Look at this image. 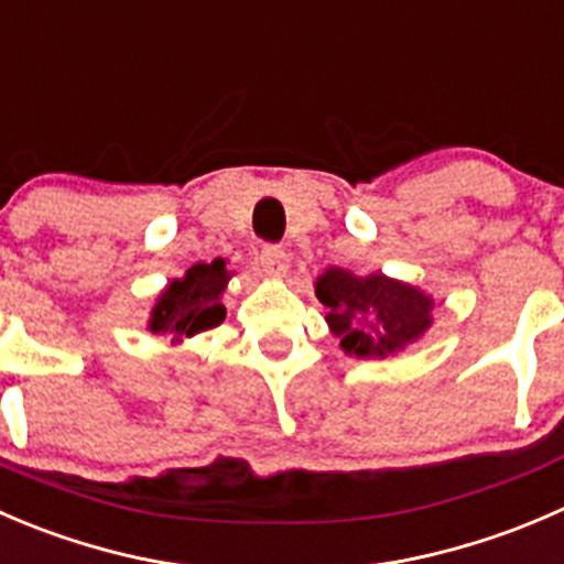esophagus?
<instances>
[{"instance_id":"esophagus-1","label":"esophagus","mask_w":564,"mask_h":564,"mask_svg":"<svg viewBox=\"0 0 564 564\" xmlns=\"http://www.w3.org/2000/svg\"><path fill=\"white\" fill-rule=\"evenodd\" d=\"M258 260L260 271H263L265 276H274V280H280V276H284V271H288V254H284V249L280 247H263Z\"/></svg>"}]
</instances>
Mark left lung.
Masks as SVG:
<instances>
[{
	"label": "left lung",
	"mask_w": 564,
	"mask_h": 564,
	"mask_svg": "<svg viewBox=\"0 0 564 564\" xmlns=\"http://www.w3.org/2000/svg\"><path fill=\"white\" fill-rule=\"evenodd\" d=\"M326 323L339 348L359 359H387L422 337L433 323V299L383 274L356 276L326 269L315 282Z\"/></svg>",
	"instance_id": "8db88e82"
}]
</instances>
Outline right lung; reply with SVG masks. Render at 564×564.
I'll use <instances>...</instances> for the list:
<instances>
[{
  "mask_svg": "<svg viewBox=\"0 0 564 564\" xmlns=\"http://www.w3.org/2000/svg\"><path fill=\"white\" fill-rule=\"evenodd\" d=\"M230 276L221 258H216L214 263L192 265L181 280H172L161 290L150 312L148 328L161 337H170L172 343H181L183 337H194L219 326L227 315L221 293Z\"/></svg>",
  "mask_w": 564,
  "mask_h": 564,
  "instance_id": "add662e5",
  "label": "right lung"
}]
</instances>
